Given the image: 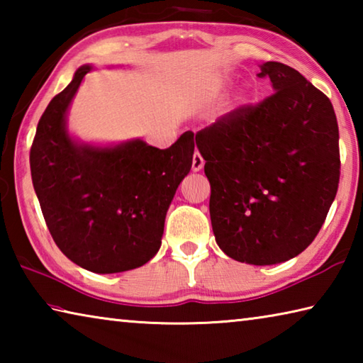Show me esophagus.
I'll use <instances>...</instances> for the list:
<instances>
[{"mask_svg": "<svg viewBox=\"0 0 363 363\" xmlns=\"http://www.w3.org/2000/svg\"><path fill=\"white\" fill-rule=\"evenodd\" d=\"M203 164H205V160H203V157L200 155L199 152H195L194 153V158H192V171H200L201 168H203Z\"/></svg>", "mask_w": 363, "mask_h": 363, "instance_id": "obj_1", "label": "esophagus"}]
</instances>
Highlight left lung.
Masks as SVG:
<instances>
[{
	"instance_id": "8db88e82",
	"label": "left lung",
	"mask_w": 363,
	"mask_h": 363,
	"mask_svg": "<svg viewBox=\"0 0 363 363\" xmlns=\"http://www.w3.org/2000/svg\"><path fill=\"white\" fill-rule=\"evenodd\" d=\"M275 93L195 134L210 181L216 243L232 259L270 266L309 247L340 182L333 106L298 70L261 65Z\"/></svg>"
}]
</instances>
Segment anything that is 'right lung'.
<instances>
[{
    "label": "right lung",
    "mask_w": 363,
    "mask_h": 363,
    "mask_svg": "<svg viewBox=\"0 0 363 363\" xmlns=\"http://www.w3.org/2000/svg\"><path fill=\"white\" fill-rule=\"evenodd\" d=\"M91 70L79 67L49 102L30 149V169L60 251L91 272H125L160 250L171 200L192 168L194 133L163 150L143 139L107 147L79 143L67 130V112Z\"/></svg>",
    "instance_id": "add662e5"
}]
</instances>
